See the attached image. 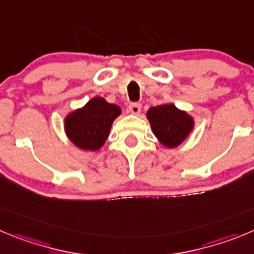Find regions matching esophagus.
<instances>
[{"label": "esophagus", "mask_w": 254, "mask_h": 254, "mask_svg": "<svg viewBox=\"0 0 254 254\" xmlns=\"http://www.w3.org/2000/svg\"><path fill=\"white\" fill-rule=\"evenodd\" d=\"M141 110V105L139 103L130 104L129 105V113L132 114V115H138Z\"/></svg>", "instance_id": "esophagus-1"}]
</instances>
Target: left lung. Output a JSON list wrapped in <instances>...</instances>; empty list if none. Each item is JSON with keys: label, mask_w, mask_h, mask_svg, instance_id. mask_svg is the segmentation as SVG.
Masks as SVG:
<instances>
[{"label": "left lung", "mask_w": 254, "mask_h": 254, "mask_svg": "<svg viewBox=\"0 0 254 254\" xmlns=\"http://www.w3.org/2000/svg\"><path fill=\"white\" fill-rule=\"evenodd\" d=\"M146 118L158 141L168 149L181 145L194 129V118L174 104H162L146 111Z\"/></svg>", "instance_id": "obj_1"}]
</instances>
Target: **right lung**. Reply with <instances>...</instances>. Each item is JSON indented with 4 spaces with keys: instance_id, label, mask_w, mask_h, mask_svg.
Returning <instances> with one entry per match:
<instances>
[{
    "instance_id": "add662e5",
    "label": "right lung",
    "mask_w": 254,
    "mask_h": 254,
    "mask_svg": "<svg viewBox=\"0 0 254 254\" xmlns=\"http://www.w3.org/2000/svg\"><path fill=\"white\" fill-rule=\"evenodd\" d=\"M122 108L95 96L82 108L70 111L64 119V130L73 145L82 151H98L105 144L114 120Z\"/></svg>"
}]
</instances>
